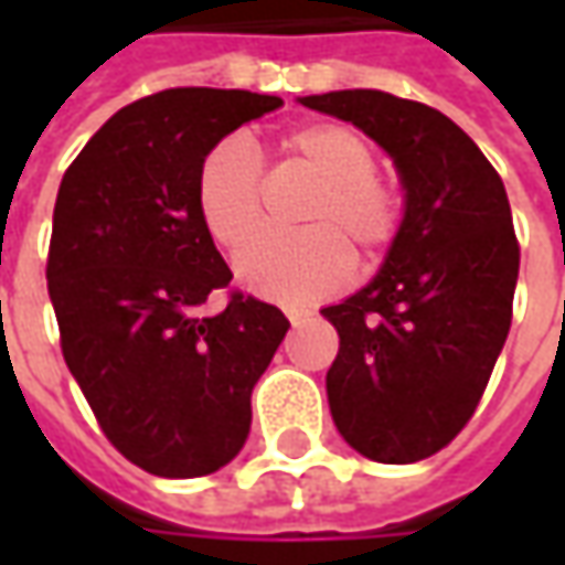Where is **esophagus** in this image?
Instances as JSON below:
<instances>
[{"label": "esophagus", "instance_id": "obj_1", "mask_svg": "<svg viewBox=\"0 0 565 565\" xmlns=\"http://www.w3.org/2000/svg\"><path fill=\"white\" fill-rule=\"evenodd\" d=\"M286 317H289V323H292V327H298V323H301L308 315H301V311H286Z\"/></svg>", "mask_w": 565, "mask_h": 565}]
</instances>
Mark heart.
Returning a JSON list of instances; mask_svg holds the SVG:
<instances>
[{"instance_id": "heart-1", "label": "heart", "mask_w": 565, "mask_h": 565, "mask_svg": "<svg viewBox=\"0 0 565 565\" xmlns=\"http://www.w3.org/2000/svg\"><path fill=\"white\" fill-rule=\"evenodd\" d=\"M279 153L315 179L298 210L308 228L264 235L238 257V276L254 292L305 305L339 292L352 276V250L380 260L402 232L399 188L377 169L371 141L342 121H308L279 138ZM198 213L216 245L238 250L264 226V175L238 138L206 150L194 182Z\"/></svg>"}]
</instances>
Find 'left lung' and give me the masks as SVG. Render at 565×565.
I'll list each match as a JSON object with an SVG mask.
<instances>
[{
    "mask_svg": "<svg viewBox=\"0 0 565 565\" xmlns=\"http://www.w3.org/2000/svg\"><path fill=\"white\" fill-rule=\"evenodd\" d=\"M393 157L405 216L380 273L320 315L339 333L330 412L361 456L408 466L475 415L512 323L519 242L503 179L444 113L383 90L301 97Z\"/></svg>",
    "mask_w": 565,
    "mask_h": 565,
    "instance_id": "left-lung-1",
    "label": "left lung"
}]
</instances>
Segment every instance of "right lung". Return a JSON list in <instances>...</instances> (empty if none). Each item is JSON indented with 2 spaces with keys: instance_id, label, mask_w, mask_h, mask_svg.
<instances>
[{
  "instance_id": "obj_1",
  "label": "right lung",
  "mask_w": 565,
  "mask_h": 565,
  "mask_svg": "<svg viewBox=\"0 0 565 565\" xmlns=\"http://www.w3.org/2000/svg\"><path fill=\"white\" fill-rule=\"evenodd\" d=\"M282 99L172 87L135 99L65 169L46 282L62 355L106 440L160 478L213 475L250 430V390L289 330L260 298L206 295L232 270L198 213L206 150Z\"/></svg>"
}]
</instances>
